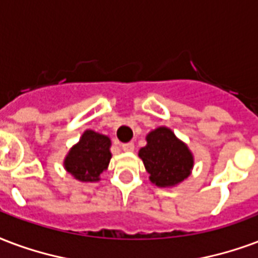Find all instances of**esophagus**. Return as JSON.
Masks as SVG:
<instances>
[{
  "label": "esophagus",
  "instance_id": "obj_1",
  "mask_svg": "<svg viewBox=\"0 0 258 258\" xmlns=\"http://www.w3.org/2000/svg\"><path fill=\"white\" fill-rule=\"evenodd\" d=\"M121 149L124 152H133L134 150V144L133 142H128V144H123L121 145Z\"/></svg>",
  "mask_w": 258,
  "mask_h": 258
}]
</instances>
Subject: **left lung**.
<instances>
[{
	"instance_id": "obj_1",
	"label": "left lung",
	"mask_w": 258,
	"mask_h": 258,
	"mask_svg": "<svg viewBox=\"0 0 258 258\" xmlns=\"http://www.w3.org/2000/svg\"><path fill=\"white\" fill-rule=\"evenodd\" d=\"M148 145L139 150L150 180L160 187L175 186L190 175L192 154L167 127H160L148 135Z\"/></svg>"
}]
</instances>
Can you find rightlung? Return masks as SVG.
Here are the masks:
<instances>
[{"label": "right lung", "instance_id": "right-lung-1", "mask_svg": "<svg viewBox=\"0 0 258 258\" xmlns=\"http://www.w3.org/2000/svg\"><path fill=\"white\" fill-rule=\"evenodd\" d=\"M110 139L94 131H86L79 144L71 149L64 165L71 175L82 182H95L108 168L112 154Z\"/></svg>", "mask_w": 258, "mask_h": 258}]
</instances>
